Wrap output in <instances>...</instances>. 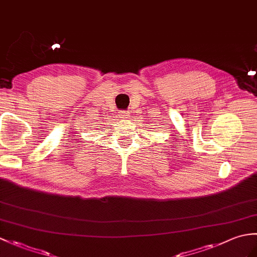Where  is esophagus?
<instances>
[{
  "label": "esophagus",
  "mask_w": 257,
  "mask_h": 257,
  "mask_svg": "<svg viewBox=\"0 0 257 257\" xmlns=\"http://www.w3.org/2000/svg\"><path fill=\"white\" fill-rule=\"evenodd\" d=\"M120 114H121V115H120V118H123V119L127 118V117L129 116L128 112H126V111H122V112H120Z\"/></svg>",
  "instance_id": "obj_1"
}]
</instances>
